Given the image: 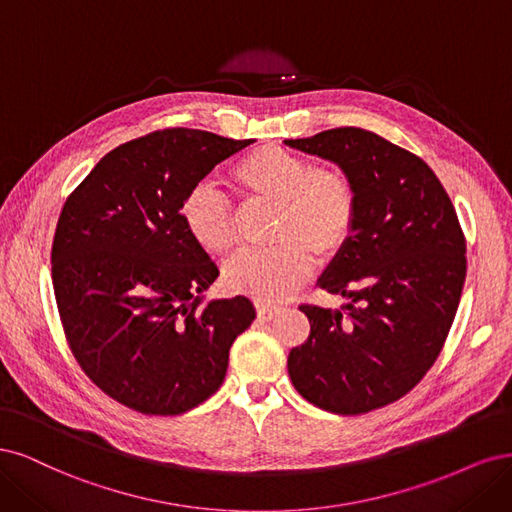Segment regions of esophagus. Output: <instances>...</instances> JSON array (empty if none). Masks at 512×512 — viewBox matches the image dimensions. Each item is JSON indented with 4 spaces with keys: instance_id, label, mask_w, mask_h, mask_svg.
<instances>
[{
    "instance_id": "esophagus-1",
    "label": "esophagus",
    "mask_w": 512,
    "mask_h": 512,
    "mask_svg": "<svg viewBox=\"0 0 512 512\" xmlns=\"http://www.w3.org/2000/svg\"><path fill=\"white\" fill-rule=\"evenodd\" d=\"M278 308L276 306H268V304H257V317L261 319V321H270V319H274L276 315H278Z\"/></svg>"
}]
</instances>
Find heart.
Instances as JSON below:
<instances>
[{"instance_id": "obj_1", "label": "heart", "mask_w": 512, "mask_h": 512, "mask_svg": "<svg viewBox=\"0 0 512 512\" xmlns=\"http://www.w3.org/2000/svg\"><path fill=\"white\" fill-rule=\"evenodd\" d=\"M229 183L246 200L276 204L274 246L246 249L223 266L229 291L259 304H278L300 287L321 261L338 257L357 223V189L336 166L312 163L274 144L253 148L229 168ZM180 219L204 251L223 255L236 242L234 208L225 195L197 185L180 204Z\"/></svg>"}]
</instances>
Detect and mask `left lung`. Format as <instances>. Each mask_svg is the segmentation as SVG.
I'll return each instance as SVG.
<instances>
[{
	"instance_id": "left-lung-1",
	"label": "left lung",
	"mask_w": 512,
	"mask_h": 512,
	"mask_svg": "<svg viewBox=\"0 0 512 512\" xmlns=\"http://www.w3.org/2000/svg\"><path fill=\"white\" fill-rule=\"evenodd\" d=\"M287 146L340 166L357 189L355 232L319 287L351 302L302 304L310 336L287 368L302 398L336 415L400 400L434 366L466 280V238L427 163L359 127Z\"/></svg>"
}]
</instances>
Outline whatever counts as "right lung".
<instances>
[{
  "mask_svg": "<svg viewBox=\"0 0 512 512\" xmlns=\"http://www.w3.org/2000/svg\"><path fill=\"white\" fill-rule=\"evenodd\" d=\"M251 140L172 127L125 142L65 200L53 287L70 349L91 381L142 415H183L223 383L249 298L212 300L219 276L180 219L197 183Z\"/></svg>",
  "mask_w": 512,
  "mask_h": 512,
  "instance_id": "obj_1",
  "label": "right lung"
}]
</instances>
